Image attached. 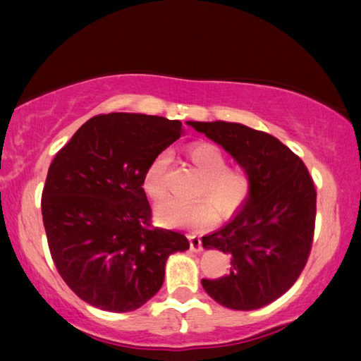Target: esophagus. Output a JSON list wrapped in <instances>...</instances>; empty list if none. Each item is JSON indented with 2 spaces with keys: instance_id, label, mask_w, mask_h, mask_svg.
Listing matches in <instances>:
<instances>
[{
  "instance_id": "esophagus-1",
  "label": "esophagus",
  "mask_w": 361,
  "mask_h": 361,
  "mask_svg": "<svg viewBox=\"0 0 361 361\" xmlns=\"http://www.w3.org/2000/svg\"><path fill=\"white\" fill-rule=\"evenodd\" d=\"M189 243H190V251L194 253H200L202 251V241L197 235H189Z\"/></svg>"
}]
</instances>
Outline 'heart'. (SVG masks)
<instances>
[{
	"mask_svg": "<svg viewBox=\"0 0 361 361\" xmlns=\"http://www.w3.org/2000/svg\"><path fill=\"white\" fill-rule=\"evenodd\" d=\"M189 157L197 169L204 174L197 194L207 199L182 202L176 199L162 200L156 205L154 216L161 225L174 228H207L216 220V209L224 216H231L241 210L251 194V179L245 171L226 167V156L212 142H199L189 151ZM166 152L157 154L146 167L142 187L151 199H161L166 194L164 174L167 169Z\"/></svg>",
	"mask_w": 361,
	"mask_h": 361,
	"instance_id": "1",
	"label": "heart"
}]
</instances>
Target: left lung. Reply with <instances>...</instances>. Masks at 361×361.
I'll use <instances>...</instances> for the list:
<instances>
[{"instance_id":"obj_1","label":"left lung","mask_w":361,"mask_h":361,"mask_svg":"<svg viewBox=\"0 0 361 361\" xmlns=\"http://www.w3.org/2000/svg\"><path fill=\"white\" fill-rule=\"evenodd\" d=\"M187 125L224 147L251 179L241 210L202 236L205 250L231 259L228 274L202 279V286L224 307H264L289 290L307 263L317 199L314 182L304 162L268 133L228 121Z\"/></svg>"}]
</instances>
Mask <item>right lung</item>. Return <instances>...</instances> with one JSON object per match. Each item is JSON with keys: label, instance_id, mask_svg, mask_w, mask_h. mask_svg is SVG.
Here are the masks:
<instances>
[{"label": "right lung", "instance_id": "right-lung-1", "mask_svg": "<svg viewBox=\"0 0 361 361\" xmlns=\"http://www.w3.org/2000/svg\"><path fill=\"white\" fill-rule=\"evenodd\" d=\"M182 123L108 113L78 128L49 167L42 221L66 284L106 312L145 305L164 283L166 261L189 250L172 230L151 228L146 167L180 137Z\"/></svg>", "mask_w": 361, "mask_h": 361}]
</instances>
